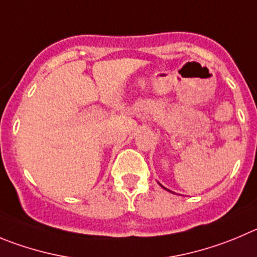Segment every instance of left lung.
<instances>
[{"label":"left lung","mask_w":257,"mask_h":257,"mask_svg":"<svg viewBox=\"0 0 257 257\" xmlns=\"http://www.w3.org/2000/svg\"><path fill=\"white\" fill-rule=\"evenodd\" d=\"M162 186V185H161ZM162 188H164V186H162ZM164 189H166V188H164ZM166 190H169V189H166Z\"/></svg>","instance_id":"1"}]
</instances>
